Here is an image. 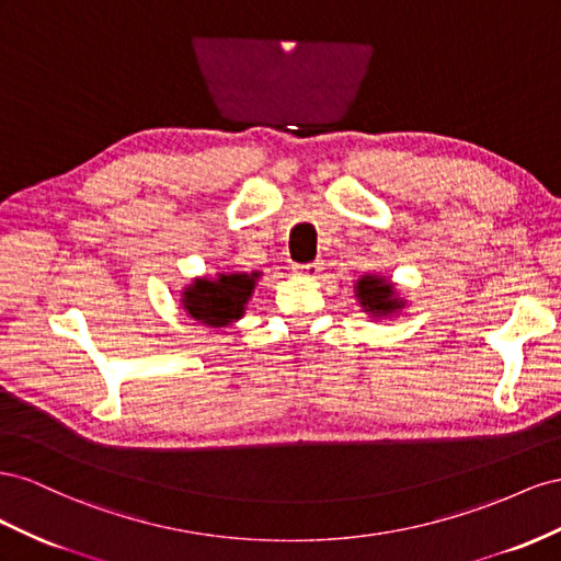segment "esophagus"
<instances>
[{"instance_id":"esophagus-1","label":"esophagus","mask_w":561,"mask_h":561,"mask_svg":"<svg viewBox=\"0 0 561 561\" xmlns=\"http://www.w3.org/2000/svg\"><path fill=\"white\" fill-rule=\"evenodd\" d=\"M322 265H324V263H319V261H314V263H302V265H296L294 272H296V275H302V277H314L317 272L322 270Z\"/></svg>"}]
</instances>
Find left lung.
I'll use <instances>...</instances> for the list:
<instances>
[{"mask_svg": "<svg viewBox=\"0 0 561 561\" xmlns=\"http://www.w3.org/2000/svg\"><path fill=\"white\" fill-rule=\"evenodd\" d=\"M355 289H357L359 306H362L366 312H371L374 317L397 312L399 308L404 306V302L397 298L394 286H392L390 282L382 279V277L364 275V277L357 282Z\"/></svg>", "mask_w": 561, "mask_h": 561, "instance_id": "obj_1", "label": "left lung"}]
</instances>
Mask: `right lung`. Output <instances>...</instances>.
Wrapping results in <instances>:
<instances>
[{
    "label": "right lung",
    "mask_w": 561,
    "mask_h": 561,
    "mask_svg": "<svg viewBox=\"0 0 561 561\" xmlns=\"http://www.w3.org/2000/svg\"><path fill=\"white\" fill-rule=\"evenodd\" d=\"M261 272H234L216 279H195L183 291V308L206 327H228L244 314Z\"/></svg>",
    "instance_id": "add662e5"
}]
</instances>
